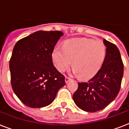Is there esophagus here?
Here are the masks:
<instances>
[{
    "label": "esophagus",
    "mask_w": 129,
    "mask_h": 129,
    "mask_svg": "<svg viewBox=\"0 0 129 129\" xmlns=\"http://www.w3.org/2000/svg\"><path fill=\"white\" fill-rule=\"evenodd\" d=\"M70 80H71V78H70V77L66 76V78H65V82H66V83H68L69 81Z\"/></svg>",
    "instance_id": "obj_1"
}]
</instances>
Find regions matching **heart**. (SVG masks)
Returning a JSON list of instances; mask_svg holds the SVG:
<instances>
[{"label":"heart","instance_id":"heart-1","mask_svg":"<svg viewBox=\"0 0 129 129\" xmlns=\"http://www.w3.org/2000/svg\"><path fill=\"white\" fill-rule=\"evenodd\" d=\"M106 55V47L102 41L87 38L68 40L63 47L57 45L52 51L53 62L59 72L72 64L74 72L80 78L88 79L97 74Z\"/></svg>","mask_w":129,"mask_h":129}]
</instances>
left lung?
I'll return each instance as SVG.
<instances>
[{
  "label": "left lung",
  "mask_w": 129,
  "mask_h": 129,
  "mask_svg": "<svg viewBox=\"0 0 129 129\" xmlns=\"http://www.w3.org/2000/svg\"><path fill=\"white\" fill-rule=\"evenodd\" d=\"M106 55L101 68L88 82H79L73 94L77 106L86 112H94L106 108L120 91L124 65L120 51L113 43L103 39Z\"/></svg>",
  "instance_id": "8db88e82"
}]
</instances>
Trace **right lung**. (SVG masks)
Listing matches in <instances>:
<instances>
[{
    "instance_id": "obj_1",
    "label": "right lung",
    "mask_w": 129,
    "mask_h": 129,
    "mask_svg": "<svg viewBox=\"0 0 129 129\" xmlns=\"http://www.w3.org/2000/svg\"><path fill=\"white\" fill-rule=\"evenodd\" d=\"M63 35L59 31H39L15 44L9 62L11 86L26 106H48L66 84L64 76L53 66L51 57L54 46Z\"/></svg>"
}]
</instances>
